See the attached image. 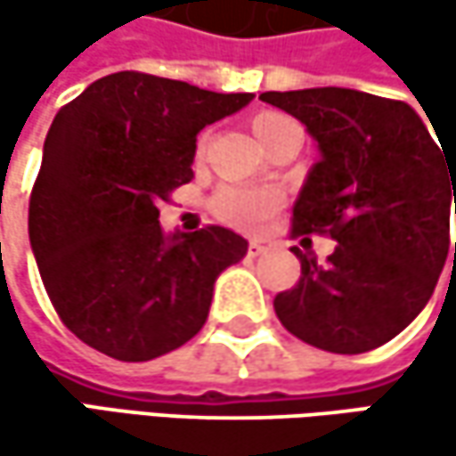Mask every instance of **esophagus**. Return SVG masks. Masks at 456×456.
I'll return each mask as SVG.
<instances>
[{"instance_id": "1", "label": "esophagus", "mask_w": 456, "mask_h": 456, "mask_svg": "<svg viewBox=\"0 0 456 456\" xmlns=\"http://www.w3.org/2000/svg\"><path fill=\"white\" fill-rule=\"evenodd\" d=\"M248 253H250V256H261V253H266V242H264V240H250Z\"/></svg>"}]
</instances>
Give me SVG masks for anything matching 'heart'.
I'll return each mask as SVG.
<instances>
[{
	"label": "heart",
	"instance_id": "obj_1",
	"mask_svg": "<svg viewBox=\"0 0 456 456\" xmlns=\"http://www.w3.org/2000/svg\"><path fill=\"white\" fill-rule=\"evenodd\" d=\"M285 124H293L288 116L282 113H258L250 121V129L256 139L261 142V147L274 137ZM280 195L272 190H256V187H224L216 198H214V214L227 222L232 227L258 229L277 208H280Z\"/></svg>",
	"mask_w": 456,
	"mask_h": 456
}]
</instances>
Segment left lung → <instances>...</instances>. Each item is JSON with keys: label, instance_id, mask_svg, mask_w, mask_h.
Instances as JSON below:
<instances>
[{"label": "left lung", "instance_id": "1", "mask_svg": "<svg viewBox=\"0 0 456 456\" xmlns=\"http://www.w3.org/2000/svg\"><path fill=\"white\" fill-rule=\"evenodd\" d=\"M261 100L298 118L319 147L293 206V232L338 240L327 266L293 248L301 280L274 298V312L322 351L378 348L425 309L444 272L456 155L399 100L340 86L264 92Z\"/></svg>", "mask_w": 456, "mask_h": 456}]
</instances>
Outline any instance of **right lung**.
Wrapping results in <instances>:
<instances>
[{
	"label": "right lung",
	"mask_w": 456,
	"mask_h": 456,
	"mask_svg": "<svg viewBox=\"0 0 456 456\" xmlns=\"http://www.w3.org/2000/svg\"><path fill=\"white\" fill-rule=\"evenodd\" d=\"M250 100L121 70L54 116L28 237L54 312L86 346L147 362L200 332L248 240L224 227L166 234L158 206L192 179L198 134Z\"/></svg>",
	"instance_id": "obj_1"
}]
</instances>
